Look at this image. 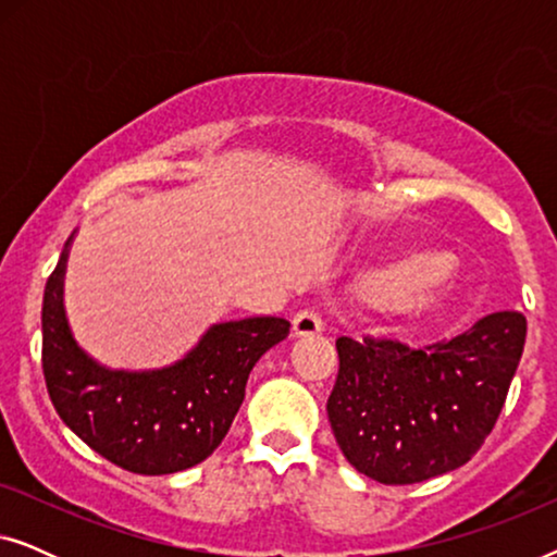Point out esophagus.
I'll use <instances>...</instances> for the list:
<instances>
[{
  "mask_svg": "<svg viewBox=\"0 0 557 557\" xmlns=\"http://www.w3.org/2000/svg\"><path fill=\"white\" fill-rule=\"evenodd\" d=\"M292 330H294V337H311V334H322L324 324H322V319H319L317 311L304 309L294 317Z\"/></svg>",
  "mask_w": 557,
  "mask_h": 557,
  "instance_id": "1",
  "label": "esophagus"
}]
</instances>
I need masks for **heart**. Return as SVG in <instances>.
Returning a JSON list of instances; mask_svg holds the SVG:
<instances>
[{
  "label": "heart",
  "instance_id": "heart-1",
  "mask_svg": "<svg viewBox=\"0 0 557 557\" xmlns=\"http://www.w3.org/2000/svg\"><path fill=\"white\" fill-rule=\"evenodd\" d=\"M451 256L431 248H410L380 256L360 273L364 299L423 317L451 301L454 281L448 276Z\"/></svg>",
  "mask_w": 557,
  "mask_h": 557
}]
</instances>
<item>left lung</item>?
<instances>
[{"label": "left lung", "mask_w": 557, "mask_h": 557, "mask_svg": "<svg viewBox=\"0 0 557 557\" xmlns=\"http://www.w3.org/2000/svg\"><path fill=\"white\" fill-rule=\"evenodd\" d=\"M524 334L520 311H497L423 349L339 337L326 413L345 459L380 484H416L463 467L497 423Z\"/></svg>", "instance_id": "obj_1"}]
</instances>
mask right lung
<instances>
[{
    "label": "right lung",
    "instance_id": "obj_1",
    "mask_svg": "<svg viewBox=\"0 0 557 557\" xmlns=\"http://www.w3.org/2000/svg\"><path fill=\"white\" fill-rule=\"evenodd\" d=\"M73 238L75 231L42 299V372L58 416L96 454L134 474H174L205 461L231 431L253 364L292 324L281 317L220 322L166 368L111 370L67 324L63 286Z\"/></svg>",
    "mask_w": 557,
    "mask_h": 557
}]
</instances>
